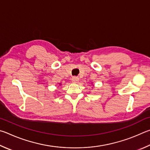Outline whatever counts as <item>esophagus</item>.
<instances>
[{
	"label": "esophagus",
	"mask_w": 150,
	"mask_h": 150,
	"mask_svg": "<svg viewBox=\"0 0 150 150\" xmlns=\"http://www.w3.org/2000/svg\"><path fill=\"white\" fill-rule=\"evenodd\" d=\"M72 82H74V83H77L78 81H79V78H78V77L74 76V77L72 78Z\"/></svg>",
	"instance_id": "1"
}]
</instances>
